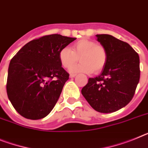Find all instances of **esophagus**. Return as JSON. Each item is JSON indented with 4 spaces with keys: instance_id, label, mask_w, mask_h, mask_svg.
Instances as JSON below:
<instances>
[{
    "instance_id": "obj_1",
    "label": "esophagus",
    "mask_w": 148,
    "mask_h": 148,
    "mask_svg": "<svg viewBox=\"0 0 148 148\" xmlns=\"http://www.w3.org/2000/svg\"><path fill=\"white\" fill-rule=\"evenodd\" d=\"M75 75H76L75 74H70V75H69V78H74Z\"/></svg>"
}]
</instances>
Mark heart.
<instances>
[{
    "instance_id": "1",
    "label": "heart",
    "mask_w": 148,
    "mask_h": 148,
    "mask_svg": "<svg viewBox=\"0 0 148 148\" xmlns=\"http://www.w3.org/2000/svg\"><path fill=\"white\" fill-rule=\"evenodd\" d=\"M59 60L64 68L68 69L78 61L81 63L70 69L72 73H97L104 68L107 61V52L104 47L92 40H81L72 46L64 47L59 51Z\"/></svg>"
}]
</instances>
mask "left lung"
I'll list each match as a JSON object with an SVG mask.
<instances>
[{
	"label": "left lung",
	"instance_id": "left-lung-1",
	"mask_svg": "<svg viewBox=\"0 0 148 148\" xmlns=\"http://www.w3.org/2000/svg\"><path fill=\"white\" fill-rule=\"evenodd\" d=\"M97 40L107 52L100 75L90 78L82 93L90 106L101 113H111L126 106L139 82V56L130 45L108 34Z\"/></svg>",
	"mask_w": 148,
	"mask_h": 148
}]
</instances>
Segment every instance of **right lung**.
<instances>
[{
  "instance_id": "right-lung-1",
  "label": "right lung",
  "mask_w": 148,
  "mask_h": 148,
  "mask_svg": "<svg viewBox=\"0 0 148 148\" xmlns=\"http://www.w3.org/2000/svg\"><path fill=\"white\" fill-rule=\"evenodd\" d=\"M75 40L60 34L42 36L27 42L12 58L7 92L19 114L39 120L51 112L69 79L59 60V51Z\"/></svg>"
}]
</instances>
